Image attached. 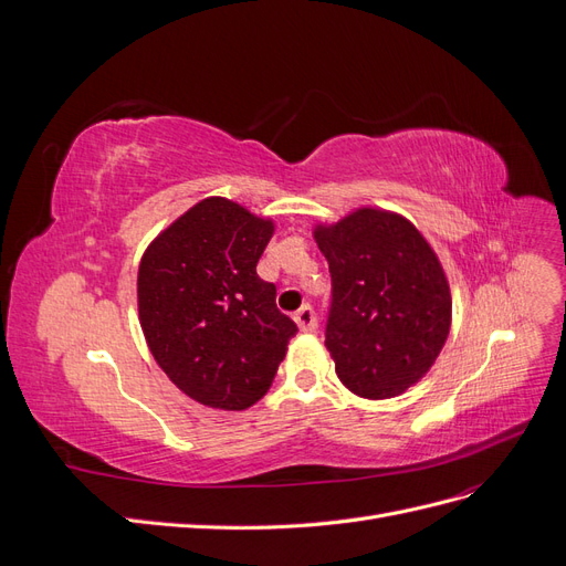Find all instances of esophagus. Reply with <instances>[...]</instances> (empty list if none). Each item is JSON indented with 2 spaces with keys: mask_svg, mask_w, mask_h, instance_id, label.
Returning a JSON list of instances; mask_svg holds the SVG:
<instances>
[{
  "mask_svg": "<svg viewBox=\"0 0 566 566\" xmlns=\"http://www.w3.org/2000/svg\"><path fill=\"white\" fill-rule=\"evenodd\" d=\"M295 323L300 325V331H304V333H314L318 328L316 314H314L312 306H306V304L302 306V310L295 312Z\"/></svg>",
  "mask_w": 566,
  "mask_h": 566,
  "instance_id": "obj_1",
  "label": "esophagus"
}]
</instances>
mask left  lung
Returning a JSON list of instances; mask_svg holds the SVG:
<instances>
[{"mask_svg": "<svg viewBox=\"0 0 566 566\" xmlns=\"http://www.w3.org/2000/svg\"><path fill=\"white\" fill-rule=\"evenodd\" d=\"M333 279L325 349L356 397L391 399L420 382L451 331V287L437 252L397 212L358 208L316 224Z\"/></svg>", "mask_w": 566, "mask_h": 566, "instance_id": "1", "label": "left lung"}]
</instances>
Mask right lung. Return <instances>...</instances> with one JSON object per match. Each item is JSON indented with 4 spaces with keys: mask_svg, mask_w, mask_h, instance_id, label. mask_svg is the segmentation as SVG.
Returning a JSON list of instances; mask_svg holds the SVG:
<instances>
[{
    "mask_svg": "<svg viewBox=\"0 0 566 566\" xmlns=\"http://www.w3.org/2000/svg\"><path fill=\"white\" fill-rule=\"evenodd\" d=\"M276 224L229 198H205L146 248L136 302L148 349L186 397L245 410L269 391L297 325L256 262Z\"/></svg>",
    "mask_w": 566,
    "mask_h": 566,
    "instance_id": "right-lung-1",
    "label": "right lung"
}]
</instances>
